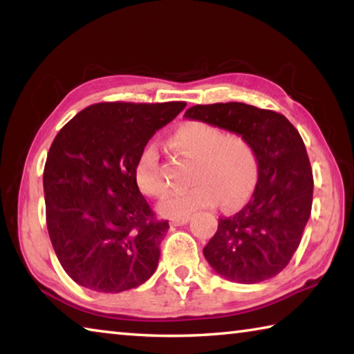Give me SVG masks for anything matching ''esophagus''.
Here are the masks:
<instances>
[{
  "label": "esophagus",
  "mask_w": 354,
  "mask_h": 354,
  "mask_svg": "<svg viewBox=\"0 0 354 354\" xmlns=\"http://www.w3.org/2000/svg\"><path fill=\"white\" fill-rule=\"evenodd\" d=\"M189 220H190V215H184V217L171 218V220H170V225H171V226H183V225L187 223Z\"/></svg>",
  "instance_id": "34e87169"
}]
</instances>
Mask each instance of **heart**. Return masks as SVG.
Here are the masks:
<instances>
[{"instance_id":"obj_1","label":"heart","mask_w":354,"mask_h":354,"mask_svg":"<svg viewBox=\"0 0 354 354\" xmlns=\"http://www.w3.org/2000/svg\"><path fill=\"white\" fill-rule=\"evenodd\" d=\"M173 143L198 159L195 185L176 190L160 203L164 217H183L200 207H237L248 198L257 179V156L250 140L242 136H226L218 127L205 122H187L173 133ZM134 181L143 194L162 198L167 183L160 173L159 148L147 143L137 158Z\"/></svg>"}]
</instances>
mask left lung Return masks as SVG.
<instances>
[{
	"label": "left lung",
	"mask_w": 354,
	"mask_h": 354,
	"mask_svg": "<svg viewBox=\"0 0 354 354\" xmlns=\"http://www.w3.org/2000/svg\"><path fill=\"white\" fill-rule=\"evenodd\" d=\"M184 117L245 137L257 156L253 195L236 215L218 218L203 248L209 266L241 284L277 277L301 242L313 207V169L301 136L281 113L245 103L196 104Z\"/></svg>",
	"instance_id": "1"
}]
</instances>
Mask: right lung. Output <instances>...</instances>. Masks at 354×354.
<instances>
[{
    "mask_svg": "<svg viewBox=\"0 0 354 354\" xmlns=\"http://www.w3.org/2000/svg\"><path fill=\"white\" fill-rule=\"evenodd\" d=\"M184 107L183 101L98 103L59 131L44 170L46 226L75 283L118 293L154 273L169 221L156 220L134 167L156 131Z\"/></svg>",
    "mask_w": 354,
    "mask_h": 354,
    "instance_id": "right-lung-1",
    "label": "right lung"
}]
</instances>
